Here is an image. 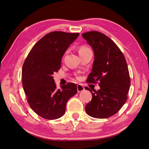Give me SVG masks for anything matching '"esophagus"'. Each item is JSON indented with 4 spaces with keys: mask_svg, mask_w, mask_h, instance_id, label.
<instances>
[{
    "mask_svg": "<svg viewBox=\"0 0 149 149\" xmlns=\"http://www.w3.org/2000/svg\"><path fill=\"white\" fill-rule=\"evenodd\" d=\"M84 86H83L82 85V84H78L77 85V90H78V92H81V91H84Z\"/></svg>",
    "mask_w": 149,
    "mask_h": 149,
    "instance_id": "34e87169",
    "label": "esophagus"
}]
</instances>
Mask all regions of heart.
I'll return each mask as SVG.
<instances>
[{
    "label": "heart",
    "instance_id": "obj_1",
    "mask_svg": "<svg viewBox=\"0 0 149 149\" xmlns=\"http://www.w3.org/2000/svg\"><path fill=\"white\" fill-rule=\"evenodd\" d=\"M89 49V48H88L87 47L81 46L79 48V54L81 53V52H84V51H85V50H86V49Z\"/></svg>",
    "mask_w": 149,
    "mask_h": 149
}]
</instances>
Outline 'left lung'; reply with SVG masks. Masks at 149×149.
<instances>
[{
    "label": "left lung",
    "instance_id": "8db88e82",
    "mask_svg": "<svg viewBox=\"0 0 149 149\" xmlns=\"http://www.w3.org/2000/svg\"><path fill=\"white\" fill-rule=\"evenodd\" d=\"M94 53L92 72L86 82L99 81L100 89L93 92L92 100L85 107L94 118L105 119L116 114L127 100L130 79L125 58L117 45L104 34L91 31L82 34Z\"/></svg>",
    "mask_w": 149,
    "mask_h": 149
}]
</instances>
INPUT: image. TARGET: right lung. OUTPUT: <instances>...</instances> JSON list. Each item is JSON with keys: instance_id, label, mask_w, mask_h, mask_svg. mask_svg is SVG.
Here are the masks:
<instances>
[{"instance_id": "obj_1", "label": "right lung", "mask_w": 149, "mask_h": 149, "mask_svg": "<svg viewBox=\"0 0 149 149\" xmlns=\"http://www.w3.org/2000/svg\"><path fill=\"white\" fill-rule=\"evenodd\" d=\"M79 33L55 31L35 44L22 67V85L31 109L42 118L53 120L65 114L69 99L78 92L74 83L58 89L53 74L61 68L65 52Z\"/></svg>"}]
</instances>
